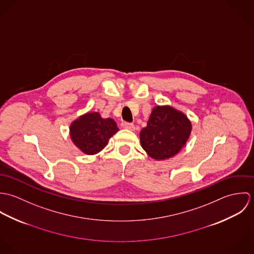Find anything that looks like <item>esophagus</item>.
<instances>
[{"label": "esophagus", "instance_id": "esophagus-1", "mask_svg": "<svg viewBox=\"0 0 254 254\" xmlns=\"http://www.w3.org/2000/svg\"><path fill=\"white\" fill-rule=\"evenodd\" d=\"M121 126H122V128H124V129H128V130H131V131H133V130L135 129L134 124H132V123H128V122H122Z\"/></svg>", "mask_w": 254, "mask_h": 254}]
</instances>
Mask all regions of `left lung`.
<instances>
[{
  "label": "left lung",
  "mask_w": 254,
  "mask_h": 254,
  "mask_svg": "<svg viewBox=\"0 0 254 254\" xmlns=\"http://www.w3.org/2000/svg\"><path fill=\"white\" fill-rule=\"evenodd\" d=\"M190 132L191 123L185 113L170 106H157L140 133V141L148 156L165 160L181 150Z\"/></svg>",
  "instance_id": "8db88e82"
}]
</instances>
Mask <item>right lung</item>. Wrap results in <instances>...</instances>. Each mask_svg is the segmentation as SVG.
I'll use <instances>...</instances> for the list:
<instances>
[{
  "label": "right lung",
  "instance_id": "obj_1",
  "mask_svg": "<svg viewBox=\"0 0 254 254\" xmlns=\"http://www.w3.org/2000/svg\"><path fill=\"white\" fill-rule=\"evenodd\" d=\"M119 131L112 118H103L99 112H87L69 127L73 144L82 152L93 155L108 145L109 139Z\"/></svg>",
  "mask_w": 254,
  "mask_h": 254
}]
</instances>
